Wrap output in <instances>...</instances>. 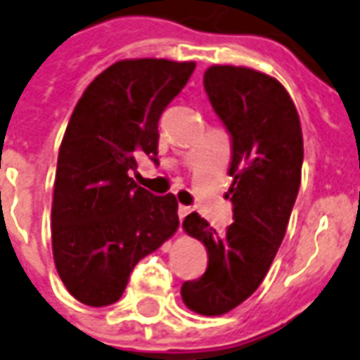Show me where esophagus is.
<instances>
[{
    "mask_svg": "<svg viewBox=\"0 0 360 360\" xmlns=\"http://www.w3.org/2000/svg\"><path fill=\"white\" fill-rule=\"evenodd\" d=\"M192 211V207H188V205H179V210H177V213H179V219H185L188 213Z\"/></svg>",
    "mask_w": 360,
    "mask_h": 360,
    "instance_id": "obj_1",
    "label": "esophagus"
}]
</instances>
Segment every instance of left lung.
<instances>
[{"label": "left lung", "instance_id": "left-lung-1", "mask_svg": "<svg viewBox=\"0 0 360 360\" xmlns=\"http://www.w3.org/2000/svg\"><path fill=\"white\" fill-rule=\"evenodd\" d=\"M204 89L232 137L226 196L234 223L219 234L198 213L183 221L207 249V270L181 296L200 315H223L259 289L287 232L300 188L304 141L298 111L278 79L238 65H211Z\"/></svg>", "mask_w": 360, "mask_h": 360}]
</instances>
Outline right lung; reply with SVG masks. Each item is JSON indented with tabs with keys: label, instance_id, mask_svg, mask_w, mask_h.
<instances>
[{
	"label": "right lung",
	"instance_id": "obj_1",
	"mask_svg": "<svg viewBox=\"0 0 360 360\" xmlns=\"http://www.w3.org/2000/svg\"><path fill=\"white\" fill-rule=\"evenodd\" d=\"M194 62L120 60L77 101L60 145L52 196V255L70 295L86 306L122 296L134 266L179 226L174 194L136 185V158L158 164V120Z\"/></svg>",
	"mask_w": 360,
	"mask_h": 360
}]
</instances>
